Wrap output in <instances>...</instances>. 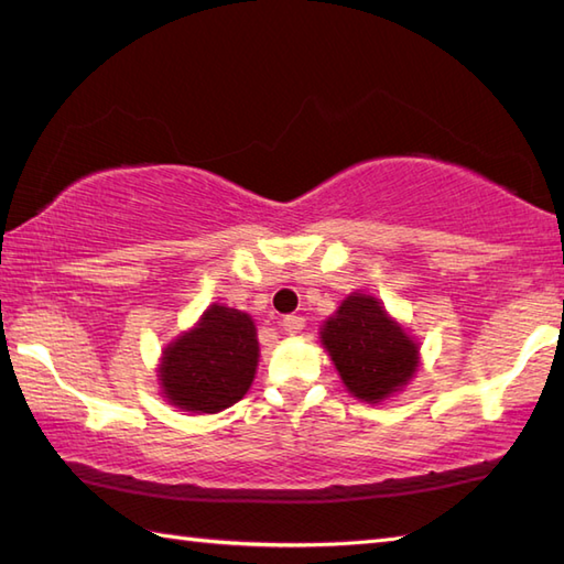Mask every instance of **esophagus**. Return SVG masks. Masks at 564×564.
Returning <instances> with one entry per match:
<instances>
[{"instance_id": "esophagus-1", "label": "esophagus", "mask_w": 564, "mask_h": 564, "mask_svg": "<svg viewBox=\"0 0 564 564\" xmlns=\"http://www.w3.org/2000/svg\"><path fill=\"white\" fill-rule=\"evenodd\" d=\"M281 325H283L285 333H301V329L305 327V319L297 317V315H285Z\"/></svg>"}]
</instances>
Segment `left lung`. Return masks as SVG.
Here are the masks:
<instances>
[{
  "instance_id": "left-lung-1",
  "label": "left lung",
  "mask_w": 564,
  "mask_h": 564,
  "mask_svg": "<svg viewBox=\"0 0 564 564\" xmlns=\"http://www.w3.org/2000/svg\"><path fill=\"white\" fill-rule=\"evenodd\" d=\"M341 383L359 401L379 403L413 379L417 345L373 295L351 293L319 327Z\"/></svg>"
}]
</instances>
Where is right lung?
<instances>
[{"mask_svg": "<svg viewBox=\"0 0 564 564\" xmlns=\"http://www.w3.org/2000/svg\"><path fill=\"white\" fill-rule=\"evenodd\" d=\"M257 364L259 339L251 315L215 303L193 329L163 349L159 381L171 405L219 413L249 391Z\"/></svg>", "mask_w": 564, "mask_h": 564, "instance_id": "1", "label": "right lung"}]
</instances>
